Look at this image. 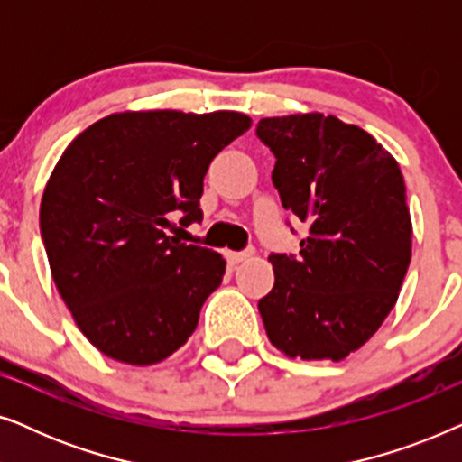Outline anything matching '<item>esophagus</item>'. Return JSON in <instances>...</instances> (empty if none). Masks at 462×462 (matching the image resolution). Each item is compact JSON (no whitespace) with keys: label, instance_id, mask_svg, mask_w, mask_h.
I'll return each instance as SVG.
<instances>
[{"label":"esophagus","instance_id":"obj_1","mask_svg":"<svg viewBox=\"0 0 462 462\" xmlns=\"http://www.w3.org/2000/svg\"><path fill=\"white\" fill-rule=\"evenodd\" d=\"M226 261H229V264H239V263H244V261H248V258L252 256V252H226Z\"/></svg>","mask_w":462,"mask_h":462}]
</instances>
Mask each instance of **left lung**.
Wrapping results in <instances>:
<instances>
[{"label":"left lung","instance_id":"1","mask_svg":"<svg viewBox=\"0 0 462 462\" xmlns=\"http://www.w3.org/2000/svg\"><path fill=\"white\" fill-rule=\"evenodd\" d=\"M282 206L307 223L299 254L271 252L273 290L258 300L271 343L288 357L345 359L393 309L412 223L402 170L357 125L324 113L264 117Z\"/></svg>","mask_w":462,"mask_h":462}]
</instances>
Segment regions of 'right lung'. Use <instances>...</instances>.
<instances>
[{
    "label": "right lung",
    "mask_w": 462,
    "mask_h": 462,
    "mask_svg": "<svg viewBox=\"0 0 462 462\" xmlns=\"http://www.w3.org/2000/svg\"><path fill=\"white\" fill-rule=\"evenodd\" d=\"M244 113L128 111L98 119L65 149L40 208L54 283L106 357L157 364L198 328L220 286L218 252L168 236L199 223L208 166L250 128Z\"/></svg>",
    "instance_id": "add662e5"
}]
</instances>
